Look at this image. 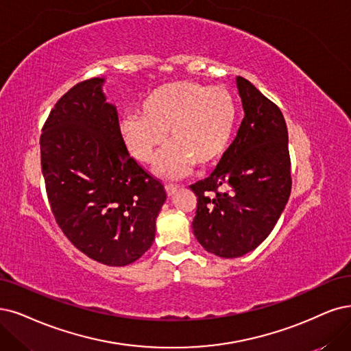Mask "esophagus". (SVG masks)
Listing matches in <instances>:
<instances>
[{"instance_id":"1","label":"esophagus","mask_w":351,"mask_h":351,"mask_svg":"<svg viewBox=\"0 0 351 351\" xmlns=\"http://www.w3.org/2000/svg\"><path fill=\"white\" fill-rule=\"evenodd\" d=\"M178 185H173V184H166L165 185V189H166V193H167V195L169 197H172L173 195V193L178 191Z\"/></svg>"}]
</instances>
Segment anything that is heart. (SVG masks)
Returning a JSON list of instances; mask_svg holds the SVG:
<instances>
[{"label":"heart","instance_id":"heart-1","mask_svg":"<svg viewBox=\"0 0 351 351\" xmlns=\"http://www.w3.org/2000/svg\"><path fill=\"white\" fill-rule=\"evenodd\" d=\"M237 124L236 101L223 86L178 81L156 88L120 121L127 150L149 163L166 143L171 145L154 163L165 178L186 175L193 166L208 167L227 153Z\"/></svg>","mask_w":351,"mask_h":351}]
</instances>
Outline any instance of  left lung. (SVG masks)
Returning a JSON list of instances; mask_svg holds the SVG:
<instances>
[{"instance_id":"1","label":"left lung","mask_w":351,"mask_h":351,"mask_svg":"<svg viewBox=\"0 0 351 351\" xmlns=\"http://www.w3.org/2000/svg\"><path fill=\"white\" fill-rule=\"evenodd\" d=\"M244 119L215 171L191 189L198 197L193 236L215 256L232 258L263 243L291 195L288 128L278 106L236 77ZM224 186L230 191L219 193Z\"/></svg>"}]
</instances>
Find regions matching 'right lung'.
I'll list each match as a JSON object with an SVG mask.
<instances>
[{
	"label": "right lung",
	"instance_id": "1",
	"mask_svg": "<svg viewBox=\"0 0 351 351\" xmlns=\"http://www.w3.org/2000/svg\"><path fill=\"white\" fill-rule=\"evenodd\" d=\"M93 77L69 89L40 136L42 173L56 223L77 250L107 266H125L154 240L163 185L128 154L119 114Z\"/></svg>",
	"mask_w": 351,
	"mask_h": 351
}]
</instances>
